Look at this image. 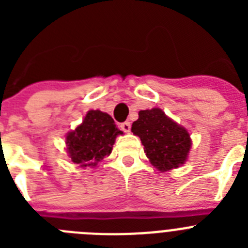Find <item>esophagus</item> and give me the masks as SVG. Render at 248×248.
Wrapping results in <instances>:
<instances>
[{
  "label": "esophagus",
  "instance_id": "34e87169",
  "mask_svg": "<svg viewBox=\"0 0 248 248\" xmlns=\"http://www.w3.org/2000/svg\"><path fill=\"white\" fill-rule=\"evenodd\" d=\"M120 128H122L123 131H125V133H129V131H130V128H131L130 123H129V122L122 123V124H120Z\"/></svg>",
  "mask_w": 248,
  "mask_h": 248
}]
</instances>
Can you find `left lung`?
Returning a JSON list of instances; mask_svg holds the SVG:
<instances>
[{"label":"left lung","mask_w":248,"mask_h":248,"mask_svg":"<svg viewBox=\"0 0 248 248\" xmlns=\"http://www.w3.org/2000/svg\"><path fill=\"white\" fill-rule=\"evenodd\" d=\"M131 131L140 138L146 156L160 171H168L185 163L191 146L189 133L166 117L161 109L140 110Z\"/></svg>","instance_id":"1"}]
</instances>
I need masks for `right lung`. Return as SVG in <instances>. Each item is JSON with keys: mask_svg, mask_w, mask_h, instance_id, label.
<instances>
[{"mask_svg": "<svg viewBox=\"0 0 248 248\" xmlns=\"http://www.w3.org/2000/svg\"><path fill=\"white\" fill-rule=\"evenodd\" d=\"M123 134L113 118L100 110H89L76 130L67 135L68 154L79 166H95L109 156L115 138Z\"/></svg>", "mask_w": 248, "mask_h": 248, "instance_id": "1", "label": "right lung"}]
</instances>
